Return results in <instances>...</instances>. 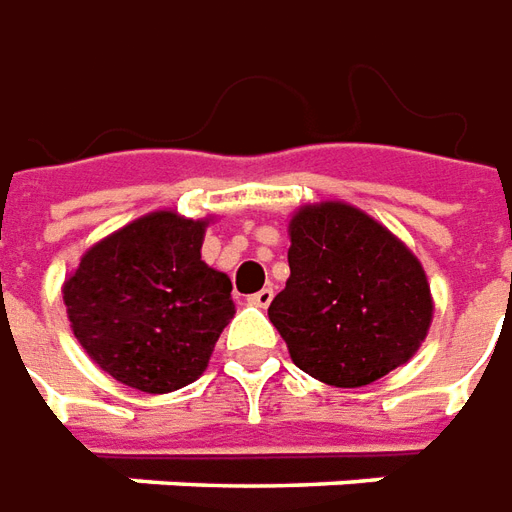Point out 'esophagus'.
I'll list each match as a JSON object with an SVG mask.
<instances>
[{"instance_id": "34e87169", "label": "esophagus", "mask_w": 512, "mask_h": 512, "mask_svg": "<svg viewBox=\"0 0 512 512\" xmlns=\"http://www.w3.org/2000/svg\"><path fill=\"white\" fill-rule=\"evenodd\" d=\"M273 297H275L273 289H262V292L250 295L248 303H250V306H256V308H267V306H270V303H273Z\"/></svg>"}]
</instances>
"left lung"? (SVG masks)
Returning <instances> with one entry per match:
<instances>
[{
  "label": "left lung",
  "instance_id": "8db88e82",
  "mask_svg": "<svg viewBox=\"0 0 512 512\" xmlns=\"http://www.w3.org/2000/svg\"><path fill=\"white\" fill-rule=\"evenodd\" d=\"M289 237L292 275L267 314L306 375L355 389L419 350L433 300L422 264L400 239L333 201L300 209Z\"/></svg>",
  "mask_w": 512,
  "mask_h": 512
}]
</instances>
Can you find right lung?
<instances>
[{"label": "right lung", "mask_w": 512, "mask_h": 512, "mask_svg": "<svg viewBox=\"0 0 512 512\" xmlns=\"http://www.w3.org/2000/svg\"><path fill=\"white\" fill-rule=\"evenodd\" d=\"M204 228L173 212L140 217L90 248L65 281L74 336L132 389L192 383L234 317L228 275L201 262Z\"/></svg>", "instance_id": "add662e5"}]
</instances>
